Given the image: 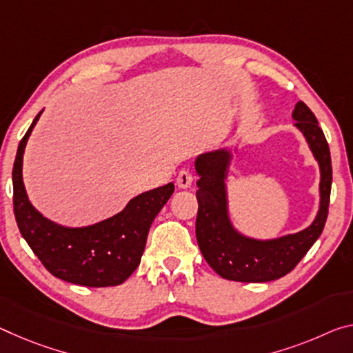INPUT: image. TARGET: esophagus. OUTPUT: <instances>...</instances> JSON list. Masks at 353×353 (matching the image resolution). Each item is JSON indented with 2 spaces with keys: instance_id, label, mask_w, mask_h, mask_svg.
Instances as JSON below:
<instances>
[{
  "instance_id": "obj_1",
  "label": "esophagus",
  "mask_w": 353,
  "mask_h": 353,
  "mask_svg": "<svg viewBox=\"0 0 353 353\" xmlns=\"http://www.w3.org/2000/svg\"><path fill=\"white\" fill-rule=\"evenodd\" d=\"M176 183H177L179 188H190V187H192V183H193L192 172H190L188 170L179 171V174L176 177Z\"/></svg>"
}]
</instances>
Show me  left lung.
<instances>
[{"label": "left lung", "instance_id": "left-lung-1", "mask_svg": "<svg viewBox=\"0 0 353 353\" xmlns=\"http://www.w3.org/2000/svg\"><path fill=\"white\" fill-rule=\"evenodd\" d=\"M292 116L321 166V207L316 220L303 231L264 242L239 234L228 216L225 179L231 154L221 149L196 159L194 166L199 174L196 240L207 264L221 278L242 283H265L288 275L323 231L332 192L330 148L314 113L303 102L295 105Z\"/></svg>", "mask_w": 353, "mask_h": 353}]
</instances>
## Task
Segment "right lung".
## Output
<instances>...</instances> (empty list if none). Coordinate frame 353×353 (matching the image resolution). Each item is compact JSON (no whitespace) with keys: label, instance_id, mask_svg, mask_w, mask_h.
Returning <instances> with one entry per match:
<instances>
[{"label":"right lung","instance_id":"obj_1","mask_svg":"<svg viewBox=\"0 0 353 353\" xmlns=\"http://www.w3.org/2000/svg\"><path fill=\"white\" fill-rule=\"evenodd\" d=\"M42 113V111H41ZM32 121L17 149L12 183L14 214L21 236L53 276L86 288L122 284L137 270L154 218L171 194L174 183L138 194L119 214L86 228H64L43 218L28 201L21 163Z\"/></svg>","mask_w":353,"mask_h":353}]
</instances>
